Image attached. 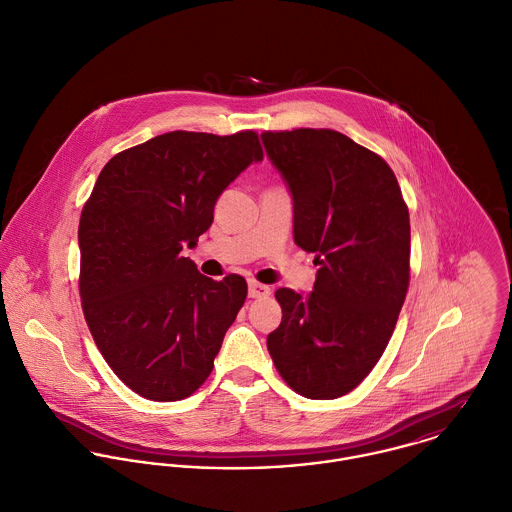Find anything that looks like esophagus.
<instances>
[{
	"mask_svg": "<svg viewBox=\"0 0 512 512\" xmlns=\"http://www.w3.org/2000/svg\"><path fill=\"white\" fill-rule=\"evenodd\" d=\"M248 296L250 298H266V296H270V288L252 280V282H248Z\"/></svg>",
	"mask_w": 512,
	"mask_h": 512,
	"instance_id": "34e87169",
	"label": "esophagus"
}]
</instances>
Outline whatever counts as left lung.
Here are the masks:
<instances>
[{"instance_id":"1","label":"left lung","mask_w":512,"mask_h":512,"mask_svg":"<svg viewBox=\"0 0 512 512\" xmlns=\"http://www.w3.org/2000/svg\"><path fill=\"white\" fill-rule=\"evenodd\" d=\"M294 200V242L320 266L314 292L276 290L268 351L308 399H336L375 367L409 288V210L389 165L332 129L266 131Z\"/></svg>"}]
</instances>
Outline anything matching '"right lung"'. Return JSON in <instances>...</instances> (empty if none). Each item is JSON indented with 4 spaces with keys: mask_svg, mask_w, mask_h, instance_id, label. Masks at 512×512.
I'll return each mask as SVG.
<instances>
[{
    "mask_svg": "<svg viewBox=\"0 0 512 512\" xmlns=\"http://www.w3.org/2000/svg\"><path fill=\"white\" fill-rule=\"evenodd\" d=\"M262 159L254 131H172L115 155L83 206V314L109 367L145 399H184L214 367L248 286L238 274L202 276L182 248L196 246L222 190Z\"/></svg>",
    "mask_w": 512,
    "mask_h": 512,
    "instance_id": "obj_1",
    "label": "right lung"
}]
</instances>
